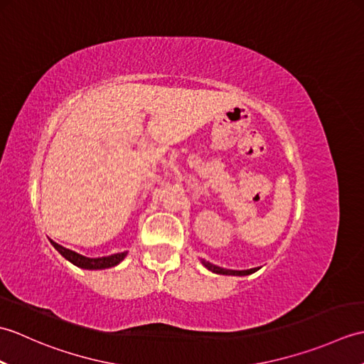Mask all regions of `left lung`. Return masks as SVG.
<instances>
[{
    "instance_id": "1",
    "label": "left lung",
    "mask_w": 364,
    "mask_h": 364,
    "mask_svg": "<svg viewBox=\"0 0 364 364\" xmlns=\"http://www.w3.org/2000/svg\"><path fill=\"white\" fill-rule=\"evenodd\" d=\"M202 264L208 269L211 270V272L214 274H220V275H236V277H244V275H250L253 272H257V270L259 267H253V269H247V270H233V269H223V267H219L215 264H211L210 261H205L202 259Z\"/></svg>"
}]
</instances>
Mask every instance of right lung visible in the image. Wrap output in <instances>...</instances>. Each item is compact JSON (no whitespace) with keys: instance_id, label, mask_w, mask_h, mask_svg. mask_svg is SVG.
I'll return each mask as SVG.
<instances>
[{"instance_id":"obj_1","label":"right lung","mask_w":364,"mask_h":364,"mask_svg":"<svg viewBox=\"0 0 364 364\" xmlns=\"http://www.w3.org/2000/svg\"><path fill=\"white\" fill-rule=\"evenodd\" d=\"M51 245L56 249L63 257L70 261L72 264L78 266L81 269H89V270H98V269H109V267H114L117 266L119 262H122L123 259H125L127 253L128 252H120V253H114V255H109V257H100V258H89V257H84V255H80L78 252H73L70 249H65V247L59 245L58 242H54L50 239Z\"/></svg>"}]
</instances>
